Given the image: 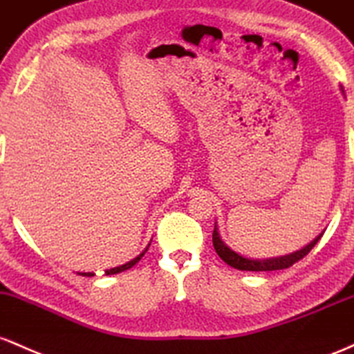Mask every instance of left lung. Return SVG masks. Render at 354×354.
Returning a JSON list of instances; mask_svg holds the SVG:
<instances>
[{
    "mask_svg": "<svg viewBox=\"0 0 354 354\" xmlns=\"http://www.w3.org/2000/svg\"><path fill=\"white\" fill-rule=\"evenodd\" d=\"M323 234L316 237L311 244H308L306 248L301 249V251L288 254V256H281V257H272V259H248V257L241 256V254L234 252L232 249L227 248L224 244V241L221 239L219 232H217V225H214V232H212V242H214V249L216 252L219 254V257L224 261L225 264H229L230 268L239 269V271H279V269H288L291 268L292 264H296L297 261L303 259L304 256H308L309 251L317 244V241L321 239Z\"/></svg>",
    "mask_w": 354,
    "mask_h": 354,
    "instance_id": "8db88e82",
    "label": "left lung"
}]
</instances>
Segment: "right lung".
<instances>
[{"instance_id":"right-lung-1","label":"right lung","mask_w":354,"mask_h":354,"mask_svg":"<svg viewBox=\"0 0 354 354\" xmlns=\"http://www.w3.org/2000/svg\"><path fill=\"white\" fill-rule=\"evenodd\" d=\"M147 249H149V248H147ZM147 249H145V251H144V252H142V254H140V256H137V257H135V259H132V261H130V263H127V264H124V266H118V268L109 269V271H106L105 274H106V276H109V274H117V272L127 271V269L133 268V266H135V264H137V263H138V261H140V259H142V257H144V254L147 252ZM82 276H93V272H82Z\"/></svg>"}]
</instances>
